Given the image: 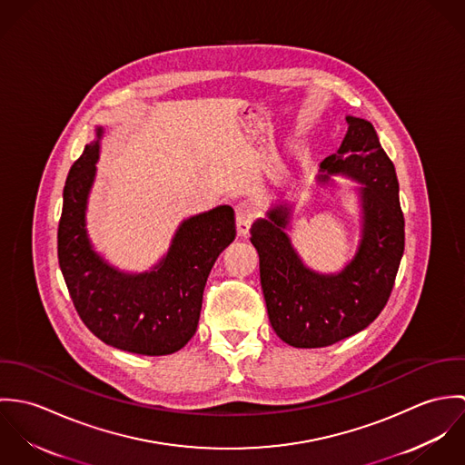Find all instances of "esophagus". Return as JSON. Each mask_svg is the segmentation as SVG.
Returning a JSON list of instances; mask_svg holds the SVG:
<instances>
[{
	"label": "esophagus",
	"mask_w": 465,
	"mask_h": 465,
	"mask_svg": "<svg viewBox=\"0 0 465 465\" xmlns=\"http://www.w3.org/2000/svg\"><path fill=\"white\" fill-rule=\"evenodd\" d=\"M256 214H258L256 207L252 203H249V202H240L236 205V225H238V232L240 234L245 236L249 232L251 225L256 220Z\"/></svg>",
	"instance_id": "obj_1"
}]
</instances>
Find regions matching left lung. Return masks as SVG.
Returning a JSON list of instances; mask_svg holds the SVG:
<instances>
[{"mask_svg": "<svg viewBox=\"0 0 465 465\" xmlns=\"http://www.w3.org/2000/svg\"><path fill=\"white\" fill-rule=\"evenodd\" d=\"M349 129L336 153L321 163L319 181L347 175L360 184L363 231L351 263L338 273H319L302 263L288 238L290 207H272L251 227L260 254L268 319L293 347H328L365 330L383 312L404 252V216L396 168L372 124L347 116Z\"/></svg>", "mask_w": 465, "mask_h": 465, "instance_id": "left-lung-1", "label": "left lung"}]
</instances>
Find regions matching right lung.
<instances>
[{"label": "right lung", "instance_id": "add662e5", "mask_svg": "<svg viewBox=\"0 0 465 465\" xmlns=\"http://www.w3.org/2000/svg\"><path fill=\"white\" fill-rule=\"evenodd\" d=\"M96 135L69 170L57 232L71 301L87 330L107 345L146 356L172 354L197 331L207 275L236 238L234 211L218 205L184 220L168 254L150 272H120L93 251L85 231L102 129Z\"/></svg>", "mask_w": 465, "mask_h": 465}]
</instances>
